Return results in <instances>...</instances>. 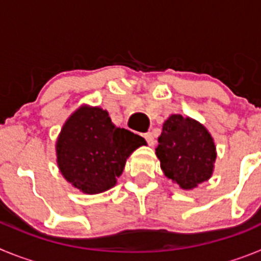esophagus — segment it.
<instances>
[{
  "label": "esophagus",
  "instance_id": "1",
  "mask_svg": "<svg viewBox=\"0 0 261 261\" xmlns=\"http://www.w3.org/2000/svg\"><path fill=\"white\" fill-rule=\"evenodd\" d=\"M144 138H145V140H146V142H147V144H149V145H150V146H153L154 142H155V141H154V136H153V133H151V132L145 133Z\"/></svg>",
  "mask_w": 261,
  "mask_h": 261
}]
</instances>
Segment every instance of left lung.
<instances>
[{
    "mask_svg": "<svg viewBox=\"0 0 261 261\" xmlns=\"http://www.w3.org/2000/svg\"><path fill=\"white\" fill-rule=\"evenodd\" d=\"M155 154L168 179L183 190H193L212 176L216 162L213 137L199 121L171 115L163 123Z\"/></svg>",
    "mask_w": 261,
    "mask_h": 261,
    "instance_id": "1",
    "label": "left lung"
}]
</instances>
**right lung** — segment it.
<instances>
[{
	"label": "right lung",
	"instance_id": "right-lung-1",
	"mask_svg": "<svg viewBox=\"0 0 261 261\" xmlns=\"http://www.w3.org/2000/svg\"><path fill=\"white\" fill-rule=\"evenodd\" d=\"M142 145L146 141L141 136L114 125L107 111L81 106L57 138V165L71 186L96 195L116 184L126 158Z\"/></svg>",
	"mask_w": 261,
	"mask_h": 261
}]
</instances>
